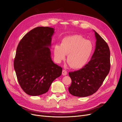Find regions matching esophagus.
<instances>
[{
    "label": "esophagus",
    "mask_w": 122,
    "mask_h": 122,
    "mask_svg": "<svg viewBox=\"0 0 122 122\" xmlns=\"http://www.w3.org/2000/svg\"><path fill=\"white\" fill-rule=\"evenodd\" d=\"M62 75L63 76H66L67 75V72L66 71V70H64L62 71Z\"/></svg>",
    "instance_id": "34e87169"
}]
</instances>
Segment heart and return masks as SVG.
<instances>
[{
  "label": "heart",
  "instance_id": "obj_1",
  "mask_svg": "<svg viewBox=\"0 0 122 122\" xmlns=\"http://www.w3.org/2000/svg\"><path fill=\"white\" fill-rule=\"evenodd\" d=\"M93 51L92 42L80 35H73L64 38L61 45L54 47V56L58 62L64 59L68 54L67 62L72 68L79 69L88 62Z\"/></svg>",
  "mask_w": 122,
  "mask_h": 122
}]
</instances>
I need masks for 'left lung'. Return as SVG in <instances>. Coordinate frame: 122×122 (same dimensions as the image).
<instances>
[{
    "mask_svg": "<svg viewBox=\"0 0 122 122\" xmlns=\"http://www.w3.org/2000/svg\"><path fill=\"white\" fill-rule=\"evenodd\" d=\"M94 31L97 41L91 60L82 68L69 73L72 80L69 92L75 97H86L97 92L110 71L109 48L103 38Z\"/></svg>",
    "mask_w": 122,
    "mask_h": 122,
    "instance_id": "obj_1",
    "label": "left lung"
}]
</instances>
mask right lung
Instances as JSON below:
<instances>
[{
    "instance_id": "add662e5",
    "label": "right lung",
    "mask_w": 122,
    "mask_h": 122,
    "mask_svg": "<svg viewBox=\"0 0 122 122\" xmlns=\"http://www.w3.org/2000/svg\"><path fill=\"white\" fill-rule=\"evenodd\" d=\"M54 33L52 28L36 27L25 34L17 46L14 67L19 85L28 95L47 92L62 74V68L51 57L49 48Z\"/></svg>"
}]
</instances>
